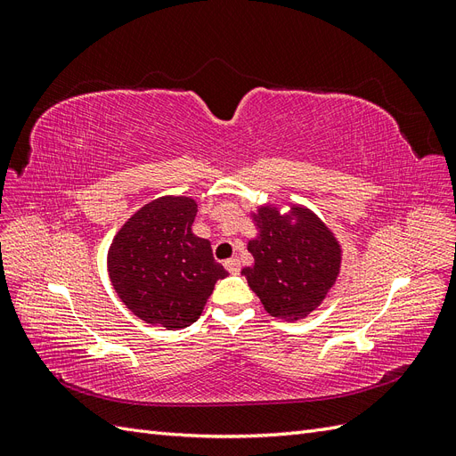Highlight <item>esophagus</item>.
<instances>
[{
    "label": "esophagus",
    "mask_w": 456,
    "mask_h": 456,
    "mask_svg": "<svg viewBox=\"0 0 456 456\" xmlns=\"http://www.w3.org/2000/svg\"><path fill=\"white\" fill-rule=\"evenodd\" d=\"M224 268H226L230 273H240L241 265H240L238 258H230V260L224 262Z\"/></svg>",
    "instance_id": "34e87169"
}]
</instances>
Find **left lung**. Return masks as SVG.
Segmentation results:
<instances>
[{
	"mask_svg": "<svg viewBox=\"0 0 456 456\" xmlns=\"http://www.w3.org/2000/svg\"><path fill=\"white\" fill-rule=\"evenodd\" d=\"M258 236L247 249L255 266L241 273L266 312L287 322L306 317L322 305L340 272V245L310 209L293 205L281 215L275 205L253 213Z\"/></svg>",
	"mask_w": 456,
	"mask_h": 456,
	"instance_id": "obj_1",
	"label": "left lung"
}]
</instances>
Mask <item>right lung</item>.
Instances as JSON below:
<instances>
[{"label":"right lung","mask_w":456,"mask_h":456,"mask_svg":"<svg viewBox=\"0 0 456 456\" xmlns=\"http://www.w3.org/2000/svg\"><path fill=\"white\" fill-rule=\"evenodd\" d=\"M198 205L165 196L136 211L116 233L108 272L118 297L142 322L169 330L198 322L215 283L228 272L211 243L191 233Z\"/></svg>","instance_id":"right-lung-1"}]
</instances>
